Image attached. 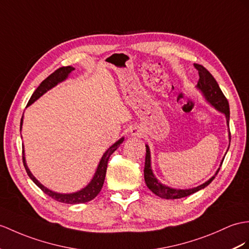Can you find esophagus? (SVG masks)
Returning <instances> with one entry per match:
<instances>
[{"label":"esophagus","instance_id":"1","mask_svg":"<svg viewBox=\"0 0 249 249\" xmlns=\"http://www.w3.org/2000/svg\"><path fill=\"white\" fill-rule=\"evenodd\" d=\"M130 135L141 137L142 135V131L141 128H138V126H132L130 129Z\"/></svg>","mask_w":249,"mask_h":249}]
</instances>
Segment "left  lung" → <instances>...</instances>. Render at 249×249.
Listing matches in <instances>:
<instances>
[{"label":"left lung","mask_w":249,"mask_h":249,"mask_svg":"<svg viewBox=\"0 0 249 249\" xmlns=\"http://www.w3.org/2000/svg\"><path fill=\"white\" fill-rule=\"evenodd\" d=\"M195 68L198 71V82L196 84V89L203 94L205 97L206 101L208 104L213 107L216 111H219L220 113L224 114V116L226 118V124L228 126V137H229V142H230V132H229V116H230V112H229V105L228 101L226 99V97L224 96L222 93V90L219 87V84L215 81V79L213 78L210 72L206 70L203 65L201 64H195ZM229 149V145H228ZM228 151V150H227ZM226 151V153H227ZM225 153V155H226ZM224 155V157H225ZM224 157L221 161L222 166ZM220 168L217 169L215 174L213 177L210 178L208 180H206L205 183L202 185H199L197 187H193L189 188V189H178V188H172L170 186H167L165 184H161L160 181L156 178L152 171V166H151V152H150V148L148 144H145V162H144V170H143V175H144V181L145 185L148 186L149 189L152 191L154 195L157 196H160L161 198H166V199H175V198H180V197H185L192 195L198 190L204 189L205 187H207L213 178H215V175L219 172Z\"/></svg>","instance_id":"8db88e82"}]
</instances>
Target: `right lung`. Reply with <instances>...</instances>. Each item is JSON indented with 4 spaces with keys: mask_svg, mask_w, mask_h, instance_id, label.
<instances>
[{
    "mask_svg": "<svg viewBox=\"0 0 249 249\" xmlns=\"http://www.w3.org/2000/svg\"><path fill=\"white\" fill-rule=\"evenodd\" d=\"M75 69L72 66H63V68H60L57 71H54L52 75L48 76L45 80H43L41 82L40 86L37 88V89L35 90L34 94L30 97V99L27 104V107L33 105L36 100H38L41 96H43L47 90L52 89L53 88H54L57 84L61 83L63 81H65L66 79L69 78L71 72L74 71ZM24 115V114H23ZM23 117L21 118V128L20 130H22V124H23ZM124 137H121L120 139L113 143L110 148H108L106 152L102 155L101 160L97 166V169L95 171V174L93 178L90 179L89 183L82 188V189L78 190L76 192H71V193H59L56 191H53L51 189H48L44 185H42L40 181L34 177V174L30 172L29 168L26 163V160H25V153H24V144H23V163L24 167L26 169V172L28 174V177L32 178V180L34 183L37 185L40 189L43 191L44 193H46L47 196H50L51 197H53V199H56L58 202L61 203H65V204H83L92 201L93 198H95L98 193L100 192L102 186H104L105 183V178H106V173H107V161L110 156L112 155L113 152H115L118 148L119 145L124 142Z\"/></svg>",
    "mask_w": 249,
    "mask_h": 249,
    "instance_id": "right-lung-1",
    "label": "right lung"
}]
</instances>
